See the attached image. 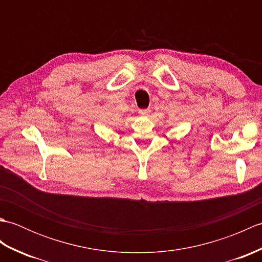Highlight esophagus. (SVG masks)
Wrapping results in <instances>:
<instances>
[{
	"instance_id": "1",
	"label": "esophagus",
	"mask_w": 262,
	"mask_h": 262,
	"mask_svg": "<svg viewBox=\"0 0 262 262\" xmlns=\"http://www.w3.org/2000/svg\"><path fill=\"white\" fill-rule=\"evenodd\" d=\"M138 113H140L141 116H144V117H147L149 114H151V109H141L138 110Z\"/></svg>"
}]
</instances>
